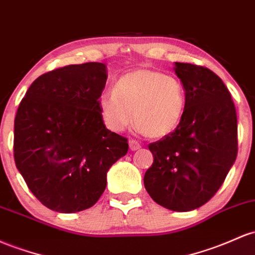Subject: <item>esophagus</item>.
I'll return each instance as SVG.
<instances>
[{
    "instance_id": "esophagus-1",
    "label": "esophagus",
    "mask_w": 255,
    "mask_h": 255,
    "mask_svg": "<svg viewBox=\"0 0 255 255\" xmlns=\"http://www.w3.org/2000/svg\"><path fill=\"white\" fill-rule=\"evenodd\" d=\"M129 149L132 151L140 149V144H139V142L136 140H133V139H132V140H129Z\"/></svg>"
}]
</instances>
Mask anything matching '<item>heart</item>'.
Segmentation results:
<instances>
[{
	"label": "heart",
	"mask_w": 255,
	"mask_h": 255,
	"mask_svg": "<svg viewBox=\"0 0 255 255\" xmlns=\"http://www.w3.org/2000/svg\"><path fill=\"white\" fill-rule=\"evenodd\" d=\"M99 109L106 127L114 132L125 130L134 119L139 130L162 138L180 125L186 94L177 77L139 69L120 77L114 91H105L99 98Z\"/></svg>",
	"instance_id": "heart-1"
}]
</instances>
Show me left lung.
Returning <instances> with one entry per match:
<instances>
[{"instance_id":"1","label":"left lung","mask_w":255,"mask_h":255,"mask_svg":"<svg viewBox=\"0 0 255 255\" xmlns=\"http://www.w3.org/2000/svg\"><path fill=\"white\" fill-rule=\"evenodd\" d=\"M186 94L177 129L149 144L153 163L144 185L153 201L189 212L208 202L237 157V115L229 89L212 70L175 63Z\"/></svg>"}]
</instances>
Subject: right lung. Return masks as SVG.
I'll list each match as a JSON object with an SVG mask.
<instances>
[{
	"instance_id": "add662e5",
	"label": "right lung",
	"mask_w": 255,
	"mask_h": 255,
	"mask_svg": "<svg viewBox=\"0 0 255 255\" xmlns=\"http://www.w3.org/2000/svg\"><path fill=\"white\" fill-rule=\"evenodd\" d=\"M102 63L68 65L36 78L14 120V161L47 208L76 213L97 203L109 168L128 151V139L105 127L99 98Z\"/></svg>"
}]
</instances>
